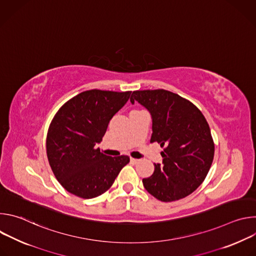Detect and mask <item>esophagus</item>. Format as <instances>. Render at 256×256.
<instances>
[{"label":"esophagus","instance_id":"1","mask_svg":"<svg viewBox=\"0 0 256 256\" xmlns=\"http://www.w3.org/2000/svg\"><path fill=\"white\" fill-rule=\"evenodd\" d=\"M130 162H132V163H134V164H136V163L138 162V159H136V158L130 157Z\"/></svg>","mask_w":256,"mask_h":256}]
</instances>
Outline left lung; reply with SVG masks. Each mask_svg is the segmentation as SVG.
I'll return each instance as SVG.
<instances>
[{
  "instance_id": "obj_1",
  "label": "left lung",
  "mask_w": 256,
  "mask_h": 256,
  "mask_svg": "<svg viewBox=\"0 0 256 256\" xmlns=\"http://www.w3.org/2000/svg\"><path fill=\"white\" fill-rule=\"evenodd\" d=\"M134 101L152 116L151 142L164 148L162 166L154 164V173L142 179L146 190L165 202L190 196L202 184L214 159L206 118L190 100L164 89L134 91L130 102Z\"/></svg>"
}]
</instances>
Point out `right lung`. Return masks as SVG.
<instances>
[{"label": "right lung", "instance_id": "add662e5", "mask_svg": "<svg viewBox=\"0 0 256 256\" xmlns=\"http://www.w3.org/2000/svg\"><path fill=\"white\" fill-rule=\"evenodd\" d=\"M132 91H84L68 100L54 116L46 136V155L60 184L81 198H94L112 188L128 156L110 157L95 144Z\"/></svg>", "mask_w": 256, "mask_h": 256}]
</instances>
